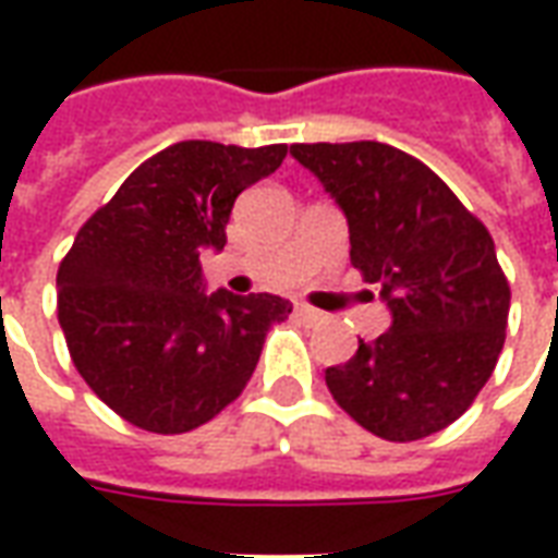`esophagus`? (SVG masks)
I'll return each mask as SVG.
<instances>
[{
  "label": "esophagus",
  "instance_id": "34e87169",
  "mask_svg": "<svg viewBox=\"0 0 558 558\" xmlns=\"http://www.w3.org/2000/svg\"><path fill=\"white\" fill-rule=\"evenodd\" d=\"M295 316H299L302 323H307V326H323V323H328V314L316 311L311 304H299V307H295Z\"/></svg>",
  "mask_w": 558,
  "mask_h": 558
}]
</instances>
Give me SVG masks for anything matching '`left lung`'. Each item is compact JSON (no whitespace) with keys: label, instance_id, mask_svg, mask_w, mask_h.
<instances>
[{"label":"left lung","instance_id":"8db88e82","mask_svg":"<svg viewBox=\"0 0 558 558\" xmlns=\"http://www.w3.org/2000/svg\"><path fill=\"white\" fill-rule=\"evenodd\" d=\"M290 155L343 211L350 259L391 326L326 371L343 412L388 442L442 430L469 410L502 352L511 290L487 227L451 187L386 143H299Z\"/></svg>","mask_w":558,"mask_h":558}]
</instances>
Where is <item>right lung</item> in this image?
<instances>
[{
    "instance_id": "obj_1",
    "label": "right lung",
    "mask_w": 558,
    "mask_h": 558,
    "mask_svg": "<svg viewBox=\"0 0 558 558\" xmlns=\"http://www.w3.org/2000/svg\"><path fill=\"white\" fill-rule=\"evenodd\" d=\"M287 146L182 140L128 175L59 266V326L80 376L131 424L187 433L242 395L280 295L206 292L199 254L223 251L235 196Z\"/></svg>"
}]
</instances>
